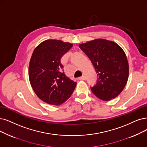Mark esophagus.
I'll return each instance as SVG.
<instances>
[{
  "label": "esophagus",
  "mask_w": 147,
  "mask_h": 147,
  "mask_svg": "<svg viewBox=\"0 0 147 147\" xmlns=\"http://www.w3.org/2000/svg\"><path fill=\"white\" fill-rule=\"evenodd\" d=\"M79 80H85V79H86V78H85V76H82V77H80V78H79Z\"/></svg>",
  "instance_id": "1"
}]
</instances>
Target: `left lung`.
I'll use <instances>...</instances> for the list:
<instances>
[{
    "mask_svg": "<svg viewBox=\"0 0 147 147\" xmlns=\"http://www.w3.org/2000/svg\"><path fill=\"white\" fill-rule=\"evenodd\" d=\"M79 47L90 59L97 75L92 92L102 100L115 98L125 86L129 75L128 60L122 48L104 39L81 43Z\"/></svg>",
    "mask_w": 147,
    "mask_h": 147,
    "instance_id": "left-lung-1",
    "label": "left lung"
}]
</instances>
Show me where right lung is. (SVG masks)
Here are the masks:
<instances>
[{"instance_id": "1", "label": "right lung", "mask_w": 147, "mask_h": 147, "mask_svg": "<svg viewBox=\"0 0 147 147\" xmlns=\"http://www.w3.org/2000/svg\"><path fill=\"white\" fill-rule=\"evenodd\" d=\"M73 44L60 40L42 42L32 54L28 75L32 89L47 104L59 105L71 96L76 82L65 74L61 59Z\"/></svg>"}]
</instances>
